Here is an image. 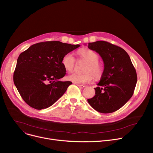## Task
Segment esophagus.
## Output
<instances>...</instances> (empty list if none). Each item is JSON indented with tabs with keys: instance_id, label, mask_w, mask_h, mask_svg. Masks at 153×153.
<instances>
[{
	"instance_id": "obj_1",
	"label": "esophagus",
	"mask_w": 153,
	"mask_h": 153,
	"mask_svg": "<svg viewBox=\"0 0 153 153\" xmlns=\"http://www.w3.org/2000/svg\"><path fill=\"white\" fill-rule=\"evenodd\" d=\"M76 85H77L78 87H81V88H84V87H85V85H81V84H76Z\"/></svg>"
}]
</instances>
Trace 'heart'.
Segmentation results:
<instances>
[{
    "mask_svg": "<svg viewBox=\"0 0 153 153\" xmlns=\"http://www.w3.org/2000/svg\"><path fill=\"white\" fill-rule=\"evenodd\" d=\"M77 54L80 59H82L87 62L84 68L85 73L79 74L77 72H73L69 75L68 79L76 84H88L91 82L94 78L99 80L102 78L103 74V68L102 64L99 62V56L95 51L82 48L77 51ZM62 66L67 71L71 72L74 70L76 60L73 54L68 53L64 54L61 60Z\"/></svg>",
    "mask_w": 153,
    "mask_h": 153,
    "instance_id": "b5f03b06",
    "label": "heart"
}]
</instances>
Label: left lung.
Segmentation results:
<instances>
[{
    "instance_id": "left-lung-1",
    "label": "left lung",
    "mask_w": 153,
    "mask_h": 153,
    "mask_svg": "<svg viewBox=\"0 0 153 153\" xmlns=\"http://www.w3.org/2000/svg\"><path fill=\"white\" fill-rule=\"evenodd\" d=\"M104 62L103 74L95 96L87 101L91 106L102 114L114 112L130 99L137 82L136 69L128 53L121 47L105 41L88 43Z\"/></svg>"
}]
</instances>
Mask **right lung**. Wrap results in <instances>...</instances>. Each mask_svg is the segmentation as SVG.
Returning a JSON list of instances; mask_svg holds the SVG:
<instances>
[{
  "label": "right lung",
  "instance_id": "right-lung-1",
  "mask_svg": "<svg viewBox=\"0 0 153 153\" xmlns=\"http://www.w3.org/2000/svg\"><path fill=\"white\" fill-rule=\"evenodd\" d=\"M79 45L48 41L31 45L19 56L13 82L29 106L42 110L51 106L65 93L71 81H60L66 75L63 56Z\"/></svg>",
  "mask_w": 153,
  "mask_h": 153
}]
</instances>
